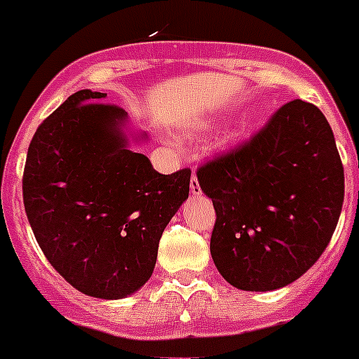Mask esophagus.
I'll use <instances>...</instances> for the list:
<instances>
[{
    "label": "esophagus",
    "mask_w": 359,
    "mask_h": 359,
    "mask_svg": "<svg viewBox=\"0 0 359 359\" xmlns=\"http://www.w3.org/2000/svg\"><path fill=\"white\" fill-rule=\"evenodd\" d=\"M190 192L192 194L201 192V185H199V182H197L196 174H192V177H190Z\"/></svg>",
    "instance_id": "esophagus-1"
}]
</instances>
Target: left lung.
<instances>
[{
	"label": "left lung",
	"mask_w": 359,
	"mask_h": 359,
	"mask_svg": "<svg viewBox=\"0 0 359 359\" xmlns=\"http://www.w3.org/2000/svg\"><path fill=\"white\" fill-rule=\"evenodd\" d=\"M212 197L210 252L222 278L249 292L287 287L320 258L344 205V165L315 104H283L251 139L197 169Z\"/></svg>",
	"instance_id": "8db88e82"
}]
</instances>
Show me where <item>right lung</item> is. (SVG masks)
Segmentation results:
<instances>
[{
	"instance_id": "obj_1",
	"label": "right lung",
	"mask_w": 359,
	"mask_h": 359,
	"mask_svg": "<svg viewBox=\"0 0 359 359\" xmlns=\"http://www.w3.org/2000/svg\"><path fill=\"white\" fill-rule=\"evenodd\" d=\"M78 90L29 142L22 201L37 244L76 290L123 299L151 278L163 229L189 197L190 169L160 174L126 147V111Z\"/></svg>"
}]
</instances>
